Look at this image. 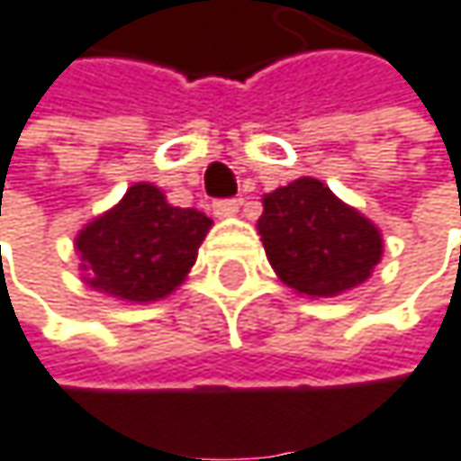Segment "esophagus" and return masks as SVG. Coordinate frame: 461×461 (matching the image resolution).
<instances>
[{"instance_id":"esophagus-1","label":"esophagus","mask_w":461,"mask_h":461,"mask_svg":"<svg viewBox=\"0 0 461 461\" xmlns=\"http://www.w3.org/2000/svg\"><path fill=\"white\" fill-rule=\"evenodd\" d=\"M239 206H241V201H236V198H230V201H217V203H214V214H217L220 220H228V217H236Z\"/></svg>"}]
</instances>
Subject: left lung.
<instances>
[{
    "label": "left lung",
    "mask_w": 461,
    "mask_h": 461,
    "mask_svg": "<svg viewBox=\"0 0 461 461\" xmlns=\"http://www.w3.org/2000/svg\"><path fill=\"white\" fill-rule=\"evenodd\" d=\"M258 236L274 274L307 299L353 291L383 258L380 228L312 176L263 195Z\"/></svg>",
    "instance_id": "obj_1"
}]
</instances>
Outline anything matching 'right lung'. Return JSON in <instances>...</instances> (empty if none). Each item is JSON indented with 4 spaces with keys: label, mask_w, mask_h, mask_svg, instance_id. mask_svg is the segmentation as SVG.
I'll return each mask as SVG.
<instances>
[{
    "label": "right lung",
    "mask_w": 461,
    "mask_h": 461,
    "mask_svg": "<svg viewBox=\"0 0 461 461\" xmlns=\"http://www.w3.org/2000/svg\"><path fill=\"white\" fill-rule=\"evenodd\" d=\"M209 230L203 212L179 209L151 182H135L78 230L81 279L116 302H159L187 279Z\"/></svg>",
    "instance_id": "1"
}]
</instances>
